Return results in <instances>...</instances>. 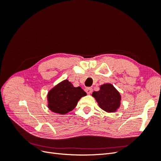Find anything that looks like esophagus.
Returning a JSON list of instances; mask_svg holds the SVG:
<instances>
[{"label": "esophagus", "instance_id": "esophagus-1", "mask_svg": "<svg viewBox=\"0 0 161 161\" xmlns=\"http://www.w3.org/2000/svg\"><path fill=\"white\" fill-rule=\"evenodd\" d=\"M85 91L86 92L87 94L89 95V94H91V92H92V88H90V87H87V88L85 89Z\"/></svg>", "mask_w": 161, "mask_h": 161}]
</instances>
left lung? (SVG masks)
Segmentation results:
<instances>
[{
  "label": "left lung",
  "mask_w": 161,
  "mask_h": 161,
  "mask_svg": "<svg viewBox=\"0 0 161 161\" xmlns=\"http://www.w3.org/2000/svg\"><path fill=\"white\" fill-rule=\"evenodd\" d=\"M92 96L97 101L99 108L108 113H114L119 108L121 95L110 83L101 85L99 91H94Z\"/></svg>",
  "instance_id": "left-lung-1"
}]
</instances>
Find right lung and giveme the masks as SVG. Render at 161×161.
Instances as JSON below:
<instances>
[{
    "instance_id": "obj_1",
    "label": "right lung",
    "mask_w": 161,
    "mask_h": 161,
    "mask_svg": "<svg viewBox=\"0 0 161 161\" xmlns=\"http://www.w3.org/2000/svg\"><path fill=\"white\" fill-rule=\"evenodd\" d=\"M86 95L80 86L75 87L69 80H64L47 92V108L53 113L64 115L75 108L81 97Z\"/></svg>"
}]
</instances>
